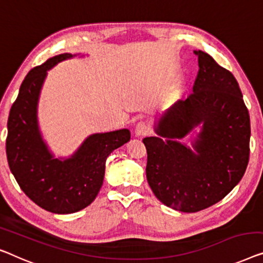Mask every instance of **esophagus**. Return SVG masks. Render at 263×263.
Masks as SVG:
<instances>
[{
  "label": "esophagus",
  "instance_id": "esophagus-1",
  "mask_svg": "<svg viewBox=\"0 0 263 263\" xmlns=\"http://www.w3.org/2000/svg\"><path fill=\"white\" fill-rule=\"evenodd\" d=\"M151 132V124L147 121H140L138 124L135 125V134L138 136L147 135Z\"/></svg>",
  "mask_w": 263,
  "mask_h": 263
}]
</instances>
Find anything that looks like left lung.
<instances>
[{
	"label": "left lung",
	"mask_w": 263,
	"mask_h": 263,
	"mask_svg": "<svg viewBox=\"0 0 263 263\" xmlns=\"http://www.w3.org/2000/svg\"><path fill=\"white\" fill-rule=\"evenodd\" d=\"M193 53L199 66L193 92L160 119L155 129L160 138L142 140L152 191L181 212H198L222 200L242 179L250 152L249 112L237 81L208 53ZM200 123L195 155L175 139Z\"/></svg>",
	"instance_id": "8db88e82"
}]
</instances>
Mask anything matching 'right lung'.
Masks as SVG:
<instances>
[{"mask_svg": "<svg viewBox=\"0 0 263 263\" xmlns=\"http://www.w3.org/2000/svg\"><path fill=\"white\" fill-rule=\"evenodd\" d=\"M72 57L64 53L32 68L8 117L6 152L11 173L30 200L53 214H73L92 203L103 184L106 158L130 140V132L121 129L89 136L70 159L49 153L37 128V100L47 70Z\"/></svg>", "mask_w": 263, "mask_h": 263, "instance_id": "add662e5", "label": "right lung"}]
</instances>
